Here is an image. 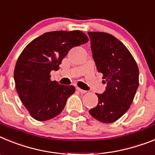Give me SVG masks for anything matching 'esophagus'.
Listing matches in <instances>:
<instances>
[{
	"mask_svg": "<svg viewBox=\"0 0 155 155\" xmlns=\"http://www.w3.org/2000/svg\"><path fill=\"white\" fill-rule=\"evenodd\" d=\"M76 90H77V91H79V92L81 93V94H86V93L87 92V91H83V90H82V89L79 88V87H77V88H76Z\"/></svg>",
	"mask_w": 155,
	"mask_h": 155,
	"instance_id": "esophagus-1",
	"label": "esophagus"
}]
</instances>
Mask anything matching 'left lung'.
<instances>
[{
  "label": "left lung",
  "instance_id": "1",
  "mask_svg": "<svg viewBox=\"0 0 155 155\" xmlns=\"http://www.w3.org/2000/svg\"><path fill=\"white\" fill-rule=\"evenodd\" d=\"M97 71L107 83L105 92L97 94L98 104L89 111L97 120L111 123L128 111L139 86V68L126 46L112 35L88 32Z\"/></svg>",
  "mask_w": 155,
  "mask_h": 155
}]
</instances>
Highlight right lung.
<instances>
[{"mask_svg":"<svg viewBox=\"0 0 155 155\" xmlns=\"http://www.w3.org/2000/svg\"><path fill=\"white\" fill-rule=\"evenodd\" d=\"M88 40L79 30L53 31L34 39L24 48L15 67V83L20 100L34 119L49 120L64 109L76 88L52 81L51 72L59 69L70 49Z\"/></svg>","mask_w":155,"mask_h":155,"instance_id":"obj_1","label":"right lung"}]
</instances>
